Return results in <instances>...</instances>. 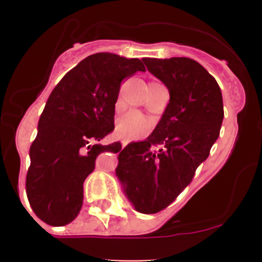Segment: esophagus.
Returning a JSON list of instances; mask_svg holds the SVG:
<instances>
[{
  "label": "esophagus",
  "instance_id": "obj_1",
  "mask_svg": "<svg viewBox=\"0 0 262 262\" xmlns=\"http://www.w3.org/2000/svg\"><path fill=\"white\" fill-rule=\"evenodd\" d=\"M120 143H121V147H125L126 144L129 143V141H128V139H121V141H120Z\"/></svg>",
  "mask_w": 262,
  "mask_h": 262
}]
</instances>
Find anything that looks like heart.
I'll use <instances>...</instances> for the list:
<instances>
[{
	"label": "heart",
	"mask_w": 262,
	"mask_h": 262,
	"mask_svg": "<svg viewBox=\"0 0 262 262\" xmlns=\"http://www.w3.org/2000/svg\"><path fill=\"white\" fill-rule=\"evenodd\" d=\"M119 104V101H118ZM150 120L146 118L139 112L125 113L118 119L116 123V133L123 138L128 139H138L146 136L147 132L150 129Z\"/></svg>",
	"instance_id": "b5f03b06"
}]
</instances>
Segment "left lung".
<instances>
[{"mask_svg":"<svg viewBox=\"0 0 262 262\" xmlns=\"http://www.w3.org/2000/svg\"><path fill=\"white\" fill-rule=\"evenodd\" d=\"M143 62L168 89L170 102L146 141L120 150L115 173L134 209L155 214L180 195L207 160L224 112L215 78L196 60L173 57Z\"/></svg>","mask_w":262,"mask_h":262,"instance_id":"8db88e82","label":"left lung"}]
</instances>
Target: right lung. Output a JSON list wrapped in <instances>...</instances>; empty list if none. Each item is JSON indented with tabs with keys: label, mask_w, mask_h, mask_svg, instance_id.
Instances as JSON below:
<instances>
[{
	"label": "right lung",
	"mask_w": 262,
	"mask_h": 262,
	"mask_svg": "<svg viewBox=\"0 0 262 262\" xmlns=\"http://www.w3.org/2000/svg\"><path fill=\"white\" fill-rule=\"evenodd\" d=\"M142 71L137 58L96 53L81 60L50 94L30 147L26 194L34 213L50 226H66L80 213L83 181L102 152L119 142H99L114 130L121 81Z\"/></svg>",
	"instance_id": "1"
}]
</instances>
